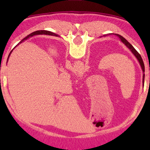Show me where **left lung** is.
Here are the masks:
<instances>
[{"instance_id":"obj_1","label":"left lung","mask_w":150,"mask_h":150,"mask_svg":"<svg viewBox=\"0 0 150 150\" xmlns=\"http://www.w3.org/2000/svg\"><path fill=\"white\" fill-rule=\"evenodd\" d=\"M108 34H107V35H108ZM107 35H104V37H106V36H107ZM115 35L117 36V37L119 38V39H120V41H121V42H123V44H124L127 47H128V49L130 50V51H131V52L133 53L134 56H135V57L137 58V61H138L139 63H140V65L141 68H142V71H143V73H144V65L143 61H142V58L140 55V53H139L137 51H136V50L135 49V48H134L133 46H132L131 44H130V43H129L128 41H127L126 39H125L124 37H123L122 36H120V35H119V34H115ZM144 74H143V76H142V82H143V86H144Z\"/></svg>"}]
</instances>
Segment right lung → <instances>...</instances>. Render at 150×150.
I'll use <instances>...</instances> for the list:
<instances>
[{"mask_svg":"<svg viewBox=\"0 0 150 150\" xmlns=\"http://www.w3.org/2000/svg\"><path fill=\"white\" fill-rule=\"evenodd\" d=\"M38 34H48V35L56 36V37H57V36H58V34H55V33H53V32H49V31L39 30V31H36V32H32V33H31L30 34H29L28 36H27V37H26L25 38H24V39H22V40L20 43H22V42H23V41H25V39H27V38H29V37H33V36H34V35H38ZM12 51H13V50H12ZM12 51H11V52H12ZM11 52L10 53L9 56H8V58H9V56H10V53H11Z\"/></svg>","mask_w":150,"mask_h":150,"instance_id":"right-lung-1","label":"right lung"}]
</instances>
